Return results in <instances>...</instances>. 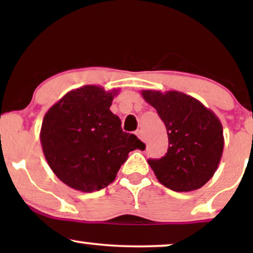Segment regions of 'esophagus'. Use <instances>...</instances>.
<instances>
[{
    "mask_svg": "<svg viewBox=\"0 0 253 253\" xmlns=\"http://www.w3.org/2000/svg\"><path fill=\"white\" fill-rule=\"evenodd\" d=\"M137 136H138V138H139L140 140H143V141L146 140V139H145V136H144L143 131H141V130H138V131H137Z\"/></svg>",
    "mask_w": 253,
    "mask_h": 253,
    "instance_id": "esophagus-1",
    "label": "esophagus"
}]
</instances>
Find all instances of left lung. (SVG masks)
<instances>
[{
	"label": "left lung",
	"instance_id": "obj_1",
	"mask_svg": "<svg viewBox=\"0 0 253 253\" xmlns=\"http://www.w3.org/2000/svg\"><path fill=\"white\" fill-rule=\"evenodd\" d=\"M167 129L169 146L161 159H148L158 181L177 192L193 191L212 178L223 152L220 120L202 102L178 91L144 89Z\"/></svg>",
	"mask_w": 253,
	"mask_h": 253
}]
</instances>
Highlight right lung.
Segmentation results:
<instances>
[{"instance_id": "right-lung-1", "label": "right lung", "mask_w": 253, "mask_h": 253, "mask_svg": "<svg viewBox=\"0 0 253 253\" xmlns=\"http://www.w3.org/2000/svg\"><path fill=\"white\" fill-rule=\"evenodd\" d=\"M119 91L85 85L68 92L43 117L40 141L44 158L64 184L82 192L99 191L115 179L129 152L144 150L124 132L110 112Z\"/></svg>"}]
</instances>
